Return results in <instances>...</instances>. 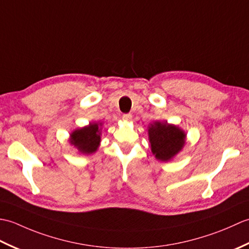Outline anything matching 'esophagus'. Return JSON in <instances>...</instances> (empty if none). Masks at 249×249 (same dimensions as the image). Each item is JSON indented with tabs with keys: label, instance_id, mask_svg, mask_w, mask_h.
<instances>
[{
	"label": "esophagus",
	"instance_id": "esophagus-1",
	"mask_svg": "<svg viewBox=\"0 0 249 249\" xmlns=\"http://www.w3.org/2000/svg\"><path fill=\"white\" fill-rule=\"evenodd\" d=\"M131 119H133V115H131V114H129V113L123 114V120H124V121L129 122V121H131Z\"/></svg>",
	"mask_w": 249,
	"mask_h": 249
}]
</instances>
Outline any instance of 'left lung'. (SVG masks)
<instances>
[{
  "label": "left lung",
  "mask_w": 249,
  "mask_h": 249,
  "mask_svg": "<svg viewBox=\"0 0 249 249\" xmlns=\"http://www.w3.org/2000/svg\"><path fill=\"white\" fill-rule=\"evenodd\" d=\"M151 151L157 160L169 161L183 150L187 134L174 124L155 121L147 126Z\"/></svg>",
  "instance_id": "obj_1"
}]
</instances>
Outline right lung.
<instances>
[{
  "label": "right lung",
  "mask_w": 249,
  "mask_h": 249,
  "mask_svg": "<svg viewBox=\"0 0 249 249\" xmlns=\"http://www.w3.org/2000/svg\"><path fill=\"white\" fill-rule=\"evenodd\" d=\"M102 127L103 123L97 122L72 130L70 135V143L80 154H93L98 150L102 142Z\"/></svg>",
  "instance_id": "1"
}]
</instances>
